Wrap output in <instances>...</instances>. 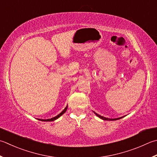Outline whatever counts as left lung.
<instances>
[{"label": "left lung", "mask_w": 157, "mask_h": 157, "mask_svg": "<svg viewBox=\"0 0 157 157\" xmlns=\"http://www.w3.org/2000/svg\"><path fill=\"white\" fill-rule=\"evenodd\" d=\"M94 113H95V112H94ZM95 114L97 115L98 117H100V119L104 120H119V119H120V118H122V117H120V118H117V119H108V118H106V117H102V116H101V115H98V114H97L96 113H95Z\"/></svg>", "instance_id": "obj_1"}]
</instances>
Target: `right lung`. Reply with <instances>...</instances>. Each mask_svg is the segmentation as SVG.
Here are the masks:
<instances>
[{"instance_id": "1", "label": "right lung", "mask_w": 157, "mask_h": 157, "mask_svg": "<svg viewBox=\"0 0 157 157\" xmlns=\"http://www.w3.org/2000/svg\"><path fill=\"white\" fill-rule=\"evenodd\" d=\"M67 106H66V108L64 109V110L61 112V113H60L59 114V115H57V116H55V117H52V118H51V119H48V120H41V119H38L39 120H40V121H44V122H51V121H54V120H57V118H59V117L61 115H63L65 112L66 111V110H67Z\"/></svg>"}]
</instances>
